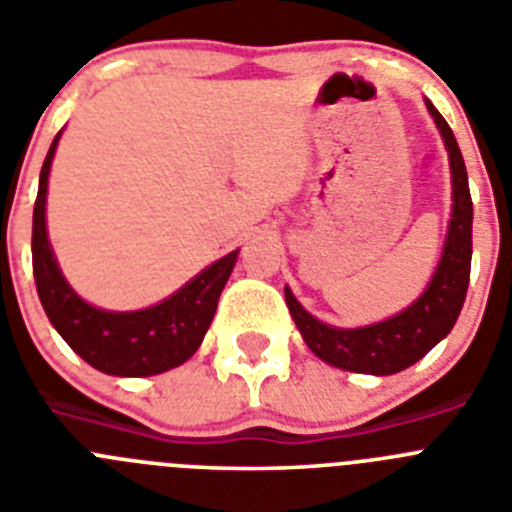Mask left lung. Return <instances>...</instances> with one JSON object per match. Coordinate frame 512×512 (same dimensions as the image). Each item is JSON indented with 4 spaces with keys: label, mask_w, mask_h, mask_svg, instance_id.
Listing matches in <instances>:
<instances>
[{
    "label": "left lung",
    "mask_w": 512,
    "mask_h": 512,
    "mask_svg": "<svg viewBox=\"0 0 512 512\" xmlns=\"http://www.w3.org/2000/svg\"><path fill=\"white\" fill-rule=\"evenodd\" d=\"M425 107L436 120L446 151H449L454 207H451L449 235L443 243L441 261L423 295L408 310L382 323L366 325V328H333L312 318L289 292V287H284V300L307 348L325 364L346 369V372L387 377V374H397L413 366L441 338L449 336L467 297L469 269H472V194H469L467 166H464L449 122L443 120L441 112L428 99H425Z\"/></svg>",
    "instance_id": "8db88e82"
}]
</instances>
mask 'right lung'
<instances>
[{
	"instance_id": "add662e5",
	"label": "right lung",
	"mask_w": 512,
	"mask_h": 512,
	"mask_svg": "<svg viewBox=\"0 0 512 512\" xmlns=\"http://www.w3.org/2000/svg\"><path fill=\"white\" fill-rule=\"evenodd\" d=\"M58 138L40 169L33 210V274L40 305L81 359L112 377H151L184 364L200 348L233 271L238 251L228 253L179 292L158 305L135 312H110L81 300L63 279L45 230V192Z\"/></svg>"
}]
</instances>
